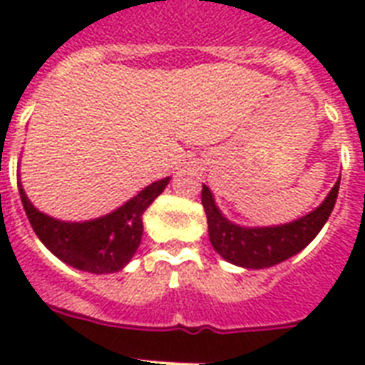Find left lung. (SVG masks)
Listing matches in <instances>:
<instances>
[{
    "label": "left lung",
    "instance_id": "obj_1",
    "mask_svg": "<svg viewBox=\"0 0 365 365\" xmlns=\"http://www.w3.org/2000/svg\"><path fill=\"white\" fill-rule=\"evenodd\" d=\"M339 182L341 176L337 178L334 187L329 189L326 199L309 214L288 223L265 227H248L231 222L217 208L214 193L202 183L200 199L206 212L210 244L223 259L242 269H267L278 265L292 255L299 254L320 233L334 210L339 193Z\"/></svg>",
    "mask_w": 365,
    "mask_h": 365
}]
</instances>
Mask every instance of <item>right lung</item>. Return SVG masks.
<instances>
[{
  "mask_svg": "<svg viewBox=\"0 0 365 365\" xmlns=\"http://www.w3.org/2000/svg\"><path fill=\"white\" fill-rule=\"evenodd\" d=\"M170 176L160 178L110 214L85 222H64L37 210L22 187L20 172L19 193L31 227L51 254L79 271L108 274L125 269L134 257L142 242L143 212L165 191Z\"/></svg>",
  "mask_w": 365,
  "mask_h": 365,
  "instance_id": "obj_1",
  "label": "right lung"
}]
</instances>
